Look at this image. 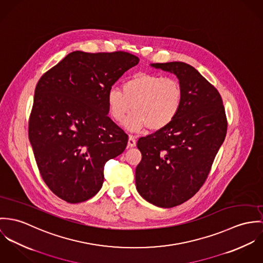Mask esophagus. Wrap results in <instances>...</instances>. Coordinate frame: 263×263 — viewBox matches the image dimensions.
I'll return each mask as SVG.
<instances>
[{"label":"esophagus","instance_id":"1","mask_svg":"<svg viewBox=\"0 0 263 263\" xmlns=\"http://www.w3.org/2000/svg\"><path fill=\"white\" fill-rule=\"evenodd\" d=\"M135 145H136V139L134 138V136L130 135L129 139H128V146L129 147H135Z\"/></svg>","mask_w":263,"mask_h":263}]
</instances>
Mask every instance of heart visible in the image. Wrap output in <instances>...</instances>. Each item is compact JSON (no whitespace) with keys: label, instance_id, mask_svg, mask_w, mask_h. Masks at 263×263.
I'll list each match as a JSON object with an SVG mask.
<instances>
[{"label":"heart","instance_id":"1","mask_svg":"<svg viewBox=\"0 0 263 263\" xmlns=\"http://www.w3.org/2000/svg\"><path fill=\"white\" fill-rule=\"evenodd\" d=\"M182 102V88L174 78L139 72L127 80L121 89L110 88L107 106L110 116L123 123L129 131L137 132L147 127L158 131L168 126L177 116Z\"/></svg>","mask_w":263,"mask_h":263}]
</instances>
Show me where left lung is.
<instances>
[{
    "label": "left lung",
    "mask_w": 263,
    "mask_h": 263,
    "mask_svg": "<svg viewBox=\"0 0 263 263\" xmlns=\"http://www.w3.org/2000/svg\"><path fill=\"white\" fill-rule=\"evenodd\" d=\"M150 66L176 76L182 102L168 126L138 140L142 159L135 182L147 202L173 208L190 200L204 184L225 140L227 119L219 91L195 67L180 61Z\"/></svg>",
    "instance_id": "8db88e82"
}]
</instances>
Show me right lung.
Masks as SVG:
<instances>
[{
	"mask_svg": "<svg viewBox=\"0 0 263 263\" xmlns=\"http://www.w3.org/2000/svg\"><path fill=\"white\" fill-rule=\"evenodd\" d=\"M139 59L131 53L73 51L39 80L29 141L46 185L70 204L102 187L104 165L126 148L128 135L108 117L107 93Z\"/></svg>",
	"mask_w": 263,
	"mask_h": 263,
	"instance_id": "obj_1",
	"label": "right lung"
}]
</instances>
